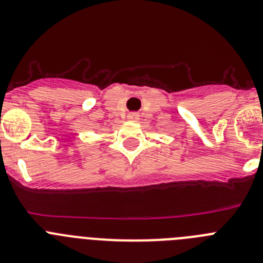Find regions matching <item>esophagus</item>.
Listing matches in <instances>:
<instances>
[{
  "mask_svg": "<svg viewBox=\"0 0 263 263\" xmlns=\"http://www.w3.org/2000/svg\"><path fill=\"white\" fill-rule=\"evenodd\" d=\"M138 113H129V116H127V118H129V120H132V121H136V120H138Z\"/></svg>",
  "mask_w": 263,
  "mask_h": 263,
  "instance_id": "obj_1",
  "label": "esophagus"
}]
</instances>
